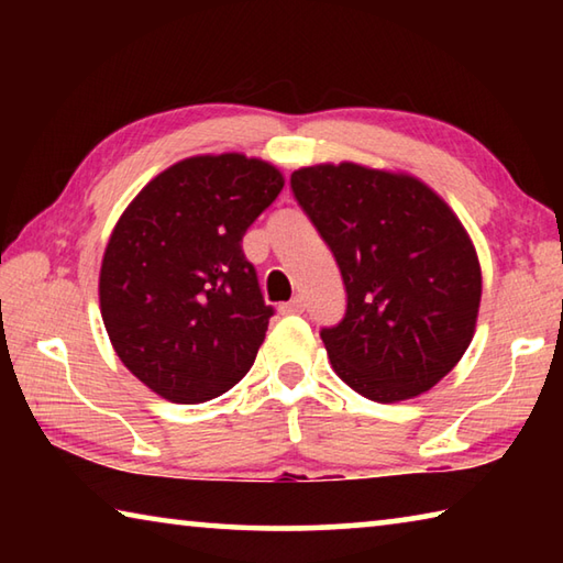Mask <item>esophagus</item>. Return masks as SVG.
Returning <instances> with one entry per match:
<instances>
[{
  "label": "esophagus",
  "mask_w": 563,
  "mask_h": 563,
  "mask_svg": "<svg viewBox=\"0 0 563 563\" xmlns=\"http://www.w3.org/2000/svg\"><path fill=\"white\" fill-rule=\"evenodd\" d=\"M278 310L283 312V316H300V312L305 310V300L302 298H292L288 302H280Z\"/></svg>",
  "instance_id": "esophagus-1"
}]
</instances>
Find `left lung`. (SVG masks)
<instances>
[{
  "instance_id": "8db88e82",
  "label": "left lung",
  "mask_w": 563,
  "mask_h": 563,
  "mask_svg": "<svg viewBox=\"0 0 563 563\" xmlns=\"http://www.w3.org/2000/svg\"><path fill=\"white\" fill-rule=\"evenodd\" d=\"M290 186L347 290L345 318L320 332L332 369L373 402L432 389L479 316L482 268L460 218L405 170L342 161L292 170Z\"/></svg>"
}]
</instances>
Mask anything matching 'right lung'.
I'll return each mask as SVG.
<instances>
[{
  "label": "right lung",
  "mask_w": 563,
  "mask_h": 563,
  "mask_svg": "<svg viewBox=\"0 0 563 563\" xmlns=\"http://www.w3.org/2000/svg\"><path fill=\"white\" fill-rule=\"evenodd\" d=\"M283 186L263 158L201 154L161 170L121 213L99 305L119 360L151 393L198 405L251 369L273 308L241 243Z\"/></svg>",
  "instance_id": "obj_1"
}]
</instances>
